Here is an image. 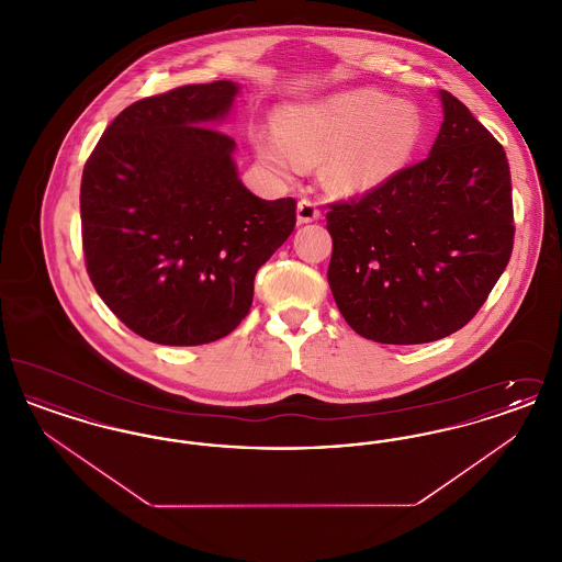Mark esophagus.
Returning a JSON list of instances; mask_svg holds the SVG:
<instances>
[{"instance_id":"esophagus-1","label":"esophagus","mask_w":562,"mask_h":562,"mask_svg":"<svg viewBox=\"0 0 562 562\" xmlns=\"http://www.w3.org/2000/svg\"><path fill=\"white\" fill-rule=\"evenodd\" d=\"M321 209L314 200L310 198H303L299 204H296V221L299 223H312V221H318L321 218Z\"/></svg>"}]
</instances>
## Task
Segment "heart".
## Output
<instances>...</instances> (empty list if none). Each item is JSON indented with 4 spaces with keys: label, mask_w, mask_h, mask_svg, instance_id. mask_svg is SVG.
<instances>
[{
    "label": "heart",
    "mask_w": 562,
    "mask_h": 562,
    "mask_svg": "<svg viewBox=\"0 0 562 562\" xmlns=\"http://www.w3.org/2000/svg\"><path fill=\"white\" fill-rule=\"evenodd\" d=\"M278 130L252 128L261 160L280 175L321 164L326 188L353 195L383 186L415 158L424 140L422 111L360 88L284 109Z\"/></svg>",
    "instance_id": "obj_1"
}]
</instances>
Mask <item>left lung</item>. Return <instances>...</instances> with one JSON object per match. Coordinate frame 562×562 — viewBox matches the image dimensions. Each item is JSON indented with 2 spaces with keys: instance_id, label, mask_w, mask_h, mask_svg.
I'll return each mask as SVG.
<instances>
[{
  "instance_id": "obj_1",
  "label": "left lung",
  "mask_w": 562,
  "mask_h": 562,
  "mask_svg": "<svg viewBox=\"0 0 562 562\" xmlns=\"http://www.w3.org/2000/svg\"><path fill=\"white\" fill-rule=\"evenodd\" d=\"M426 160L326 213L328 284L349 326L376 344L449 337L476 316L514 246L508 158L451 92Z\"/></svg>"
}]
</instances>
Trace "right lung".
<instances>
[{
  "mask_svg": "<svg viewBox=\"0 0 562 562\" xmlns=\"http://www.w3.org/2000/svg\"><path fill=\"white\" fill-rule=\"evenodd\" d=\"M238 83H191L124 109L83 166L81 244L109 310L160 346H204L240 324L255 276L293 234V198L261 200L213 128Z\"/></svg>",
  "mask_w": 562,
  "mask_h": 562,
  "instance_id": "obj_1",
  "label": "right lung"
}]
</instances>
